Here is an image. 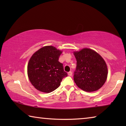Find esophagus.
I'll return each mask as SVG.
<instances>
[{
    "mask_svg": "<svg viewBox=\"0 0 126 126\" xmlns=\"http://www.w3.org/2000/svg\"><path fill=\"white\" fill-rule=\"evenodd\" d=\"M68 76H72V72L71 71H70V72H68Z\"/></svg>",
    "mask_w": 126,
    "mask_h": 126,
    "instance_id": "34e87169",
    "label": "esophagus"
}]
</instances>
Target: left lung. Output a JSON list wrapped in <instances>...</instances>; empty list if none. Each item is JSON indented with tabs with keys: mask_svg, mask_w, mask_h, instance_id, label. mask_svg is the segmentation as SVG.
<instances>
[{
	"mask_svg": "<svg viewBox=\"0 0 126 126\" xmlns=\"http://www.w3.org/2000/svg\"><path fill=\"white\" fill-rule=\"evenodd\" d=\"M77 67L74 80L79 88L86 92L101 88L107 78L108 69L104 59L95 51L84 48L74 52Z\"/></svg>",
	"mask_w": 126,
	"mask_h": 126,
	"instance_id": "obj_1",
	"label": "left lung"
}]
</instances>
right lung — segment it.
I'll return each mask as SVG.
<instances>
[{
    "mask_svg": "<svg viewBox=\"0 0 126 126\" xmlns=\"http://www.w3.org/2000/svg\"><path fill=\"white\" fill-rule=\"evenodd\" d=\"M62 51L54 47L46 46L33 54L28 64V76L38 91L50 93L58 88L68 75L63 64L58 61Z\"/></svg>",
    "mask_w": 126,
    "mask_h": 126,
    "instance_id": "1",
    "label": "right lung"
}]
</instances>
